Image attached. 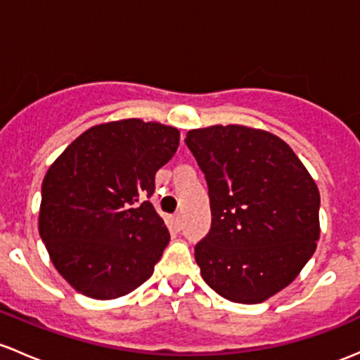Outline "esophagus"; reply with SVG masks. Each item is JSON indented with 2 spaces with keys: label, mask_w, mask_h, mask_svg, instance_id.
Segmentation results:
<instances>
[{
  "label": "esophagus",
  "mask_w": 360,
  "mask_h": 360,
  "mask_svg": "<svg viewBox=\"0 0 360 360\" xmlns=\"http://www.w3.org/2000/svg\"><path fill=\"white\" fill-rule=\"evenodd\" d=\"M172 224H174V228H176V229L183 228V215H181V214L174 215V217H172Z\"/></svg>",
  "instance_id": "esophagus-1"
}]
</instances>
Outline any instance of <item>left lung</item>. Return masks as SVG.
I'll list each match as a JSON object with an SVG mask.
<instances>
[{
  "instance_id": "1",
  "label": "left lung",
  "mask_w": 360,
  "mask_h": 360,
  "mask_svg": "<svg viewBox=\"0 0 360 360\" xmlns=\"http://www.w3.org/2000/svg\"><path fill=\"white\" fill-rule=\"evenodd\" d=\"M205 174L212 222L196 243L202 278L221 297L259 304L288 286L316 252L319 190L293 150L245 126L184 139Z\"/></svg>"
}]
</instances>
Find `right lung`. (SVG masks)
<instances>
[{
	"label": "right lung",
	"instance_id": "right-lung-1",
	"mask_svg": "<svg viewBox=\"0 0 360 360\" xmlns=\"http://www.w3.org/2000/svg\"><path fill=\"white\" fill-rule=\"evenodd\" d=\"M177 146L176 127L126 119L82 132L46 172L39 234L82 295L122 297L153 274L170 234L150 198Z\"/></svg>",
	"mask_w": 360,
	"mask_h": 360
}]
</instances>
